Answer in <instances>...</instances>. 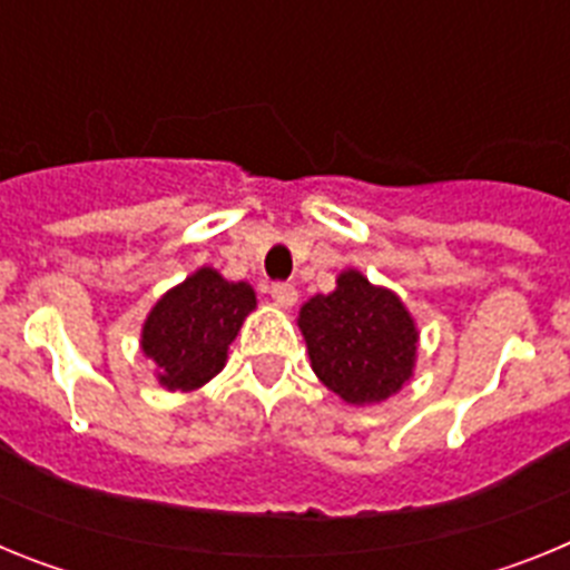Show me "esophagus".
<instances>
[{
	"label": "esophagus",
	"instance_id": "1",
	"mask_svg": "<svg viewBox=\"0 0 570 570\" xmlns=\"http://www.w3.org/2000/svg\"><path fill=\"white\" fill-rule=\"evenodd\" d=\"M271 299H274L276 308H291V305L299 299V291H296L294 285H285V282H279V285H271Z\"/></svg>",
	"mask_w": 570,
	"mask_h": 570
}]
</instances>
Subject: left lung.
Masks as SVG:
<instances>
[{
	"mask_svg": "<svg viewBox=\"0 0 570 570\" xmlns=\"http://www.w3.org/2000/svg\"><path fill=\"white\" fill-rule=\"evenodd\" d=\"M296 325L311 367L347 405H380L414 380L420 328L400 294L345 268L331 294L311 296Z\"/></svg>",
	"mask_w": 570,
	"mask_h": 570,
	"instance_id": "obj_1",
	"label": "left lung"
}]
</instances>
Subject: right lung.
Instances as JSON below:
<instances>
[{"label": "right lung", "instance_id": "obj_1", "mask_svg": "<svg viewBox=\"0 0 570 570\" xmlns=\"http://www.w3.org/2000/svg\"><path fill=\"white\" fill-rule=\"evenodd\" d=\"M256 311L248 282H230L210 265L196 268L154 302L142 322L139 347L154 362L165 391L190 394L228 362L230 342Z\"/></svg>", "mask_w": 570, "mask_h": 570}]
</instances>
